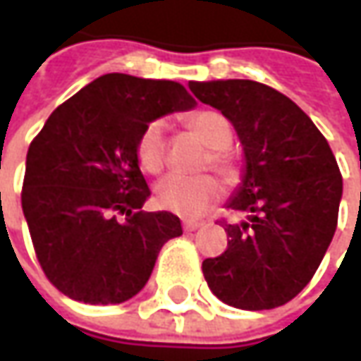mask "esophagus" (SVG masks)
<instances>
[{
    "mask_svg": "<svg viewBox=\"0 0 361 361\" xmlns=\"http://www.w3.org/2000/svg\"><path fill=\"white\" fill-rule=\"evenodd\" d=\"M203 223L200 221H183V231H195V229H200Z\"/></svg>",
    "mask_w": 361,
    "mask_h": 361,
    "instance_id": "34e87169",
    "label": "esophagus"
}]
</instances>
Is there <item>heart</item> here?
<instances>
[{"label":"heart","instance_id":"heart-1","mask_svg":"<svg viewBox=\"0 0 361 361\" xmlns=\"http://www.w3.org/2000/svg\"><path fill=\"white\" fill-rule=\"evenodd\" d=\"M190 132L200 140L209 154V166L217 171L225 181H235L239 171L235 161L225 154L231 146L233 128L229 120L215 110H201L188 120ZM140 168L148 173H158L166 164V136L164 122L154 120L142 130L136 146ZM221 195L219 183L209 176L200 178H183L178 173H170L156 185V201L158 205L181 217H200L212 207Z\"/></svg>","mask_w":361,"mask_h":361}]
</instances>
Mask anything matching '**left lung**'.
<instances>
[{"label": "left lung", "mask_w": 361, "mask_h": 361, "mask_svg": "<svg viewBox=\"0 0 361 361\" xmlns=\"http://www.w3.org/2000/svg\"><path fill=\"white\" fill-rule=\"evenodd\" d=\"M203 104L233 124L245 154L241 183L227 209V249L201 269L212 293L241 310L293 300L324 259L338 225L342 176L314 122L288 97L243 78L190 80Z\"/></svg>", "instance_id": "1"}]
</instances>
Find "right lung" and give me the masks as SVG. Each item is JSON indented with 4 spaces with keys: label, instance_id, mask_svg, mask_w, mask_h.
<instances>
[{
    "label": "right lung",
    "instance_id": "add662e5",
    "mask_svg": "<svg viewBox=\"0 0 361 361\" xmlns=\"http://www.w3.org/2000/svg\"><path fill=\"white\" fill-rule=\"evenodd\" d=\"M193 106L176 80L109 73L53 110L31 142L21 207L43 273L68 298L136 296L164 243L183 233L173 213L142 212L149 188L136 146L149 122Z\"/></svg>",
    "mask_w": 361,
    "mask_h": 361
}]
</instances>
